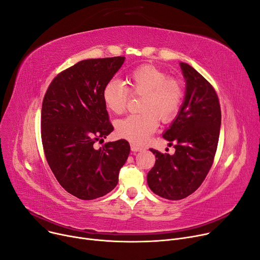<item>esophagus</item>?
<instances>
[{
    "instance_id": "1",
    "label": "esophagus",
    "mask_w": 260,
    "mask_h": 260,
    "mask_svg": "<svg viewBox=\"0 0 260 260\" xmlns=\"http://www.w3.org/2000/svg\"><path fill=\"white\" fill-rule=\"evenodd\" d=\"M143 148L142 147H138V146H135V145H131V151L133 152H138V151H142Z\"/></svg>"
}]
</instances>
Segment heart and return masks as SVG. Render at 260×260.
<instances>
[{
    "label": "heart",
    "mask_w": 260,
    "mask_h": 260,
    "mask_svg": "<svg viewBox=\"0 0 260 260\" xmlns=\"http://www.w3.org/2000/svg\"><path fill=\"white\" fill-rule=\"evenodd\" d=\"M127 87L116 79L105 84L102 98L106 107L115 114L123 113L130 93L143 95L141 110L115 123L118 136L133 145L141 146L148 142L159 125V119L169 123L178 114L181 107L184 89L180 80L169 77L168 74L151 64H143L132 70L126 78Z\"/></svg>",
    "instance_id": "b5f03b06"
}]
</instances>
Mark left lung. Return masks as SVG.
<instances>
[{
	"label": "left lung",
	"mask_w": 260,
	"mask_h": 260,
	"mask_svg": "<svg viewBox=\"0 0 260 260\" xmlns=\"http://www.w3.org/2000/svg\"><path fill=\"white\" fill-rule=\"evenodd\" d=\"M180 67L186 80L184 102L164 134L176 151L170 155L150 149L157 159L147 176L151 190L168 200L184 199L203 183L213 164L222 118L212 85L189 64Z\"/></svg>",
	"instance_id": "1"
}]
</instances>
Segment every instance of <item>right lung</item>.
<instances>
[{"instance_id":"add662e5","label":"right lung","mask_w":260,"mask_h":260,"mask_svg":"<svg viewBox=\"0 0 260 260\" xmlns=\"http://www.w3.org/2000/svg\"><path fill=\"white\" fill-rule=\"evenodd\" d=\"M125 57L82 60L59 73L49 85L42 107V142L57 181L71 194L93 200L111 191L130 153L125 139L103 142L113 126L102 91Z\"/></svg>"}]
</instances>
